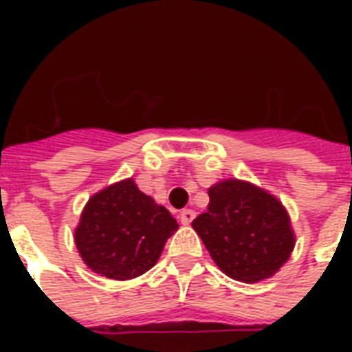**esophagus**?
<instances>
[{
	"label": "esophagus",
	"instance_id": "1",
	"mask_svg": "<svg viewBox=\"0 0 352 352\" xmlns=\"http://www.w3.org/2000/svg\"><path fill=\"white\" fill-rule=\"evenodd\" d=\"M179 219H181L182 225H190V223L195 219V212H193V210H190V208L182 210L181 214H179Z\"/></svg>",
	"mask_w": 352,
	"mask_h": 352
}]
</instances>
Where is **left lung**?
<instances>
[{"label": "left lung", "instance_id": "8db88e82", "mask_svg": "<svg viewBox=\"0 0 352 352\" xmlns=\"http://www.w3.org/2000/svg\"><path fill=\"white\" fill-rule=\"evenodd\" d=\"M208 195V212L197 215L192 226L215 265L243 283L272 278L296 245L283 203L241 179L215 182Z\"/></svg>", "mask_w": 352, "mask_h": 352}]
</instances>
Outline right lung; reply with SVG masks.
<instances>
[{"label":"right lung","mask_w":352,"mask_h":352,"mask_svg":"<svg viewBox=\"0 0 352 352\" xmlns=\"http://www.w3.org/2000/svg\"><path fill=\"white\" fill-rule=\"evenodd\" d=\"M175 217L138 190L133 179L109 184L85 203L74 243L82 261L104 278L126 281L155 267Z\"/></svg>","instance_id":"1"}]
</instances>
